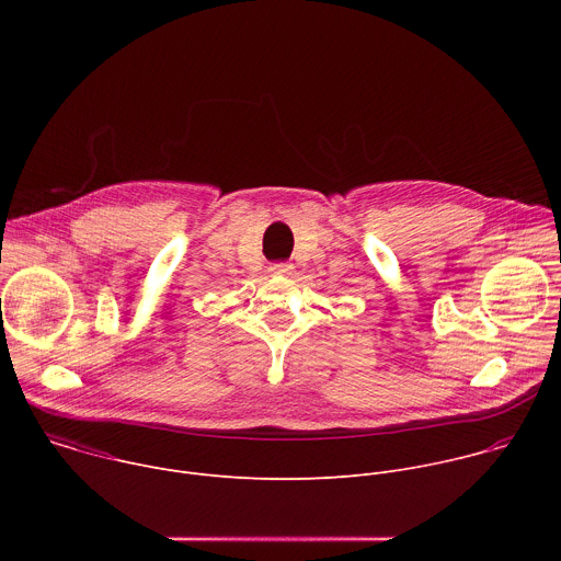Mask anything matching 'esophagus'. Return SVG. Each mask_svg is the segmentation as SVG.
<instances>
[{
  "instance_id": "1",
  "label": "esophagus",
  "mask_w": 561,
  "mask_h": 561,
  "mask_svg": "<svg viewBox=\"0 0 561 561\" xmlns=\"http://www.w3.org/2000/svg\"><path fill=\"white\" fill-rule=\"evenodd\" d=\"M271 273H275V275H293V271H295V266L293 264H288V262H277V264H271V268H268Z\"/></svg>"
}]
</instances>
